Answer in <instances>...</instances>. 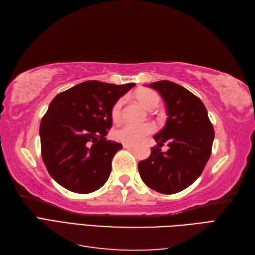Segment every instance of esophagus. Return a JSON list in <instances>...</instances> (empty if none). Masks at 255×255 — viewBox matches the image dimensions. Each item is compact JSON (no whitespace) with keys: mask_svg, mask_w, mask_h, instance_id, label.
I'll use <instances>...</instances> for the list:
<instances>
[{"mask_svg":"<svg viewBox=\"0 0 255 255\" xmlns=\"http://www.w3.org/2000/svg\"><path fill=\"white\" fill-rule=\"evenodd\" d=\"M123 148H125V149H132L133 145L132 144H128V143H123Z\"/></svg>","mask_w":255,"mask_h":255,"instance_id":"esophagus-1","label":"esophagus"}]
</instances>
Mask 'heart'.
Segmentation results:
<instances>
[{"label": "heart", "mask_w": 255, "mask_h": 255, "mask_svg": "<svg viewBox=\"0 0 255 255\" xmlns=\"http://www.w3.org/2000/svg\"><path fill=\"white\" fill-rule=\"evenodd\" d=\"M135 97L137 99V101L139 102L144 109L149 111L155 109L159 103L158 95L155 91H153L151 89L144 88L138 90L135 94ZM121 107L122 100L119 99L114 103L112 107L111 115L113 120L117 121L120 118ZM153 129L154 128L150 123H144V125H129V123H128V125H123L117 129H115L114 137L116 140H118L120 142L135 144L138 141L143 139V138L148 134H150Z\"/></svg>", "instance_id": "1"}]
</instances>
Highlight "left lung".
<instances>
[{"instance_id":"left-lung-1","label":"left lung","mask_w":255,"mask_h":255,"mask_svg":"<svg viewBox=\"0 0 255 255\" xmlns=\"http://www.w3.org/2000/svg\"><path fill=\"white\" fill-rule=\"evenodd\" d=\"M164 99L168 118L154 135L157 142L151 155L138 163L143 183L160 194L182 191L201 175L210 159L215 132L206 107L192 92L170 81L148 85ZM168 143L167 152L159 148Z\"/></svg>"}]
</instances>
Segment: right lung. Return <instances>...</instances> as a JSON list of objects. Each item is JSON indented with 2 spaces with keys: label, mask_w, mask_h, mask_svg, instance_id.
I'll return each mask as SVG.
<instances>
[{
  "label": "right lung",
  "mask_w": 255,
  "mask_h": 255,
  "mask_svg": "<svg viewBox=\"0 0 255 255\" xmlns=\"http://www.w3.org/2000/svg\"><path fill=\"white\" fill-rule=\"evenodd\" d=\"M135 86L87 81L54 98L40 122L41 156L50 175L66 189L89 194L109 180L122 144L106 139L114 103Z\"/></svg>",
  "instance_id": "1"
}]
</instances>
